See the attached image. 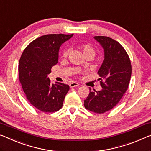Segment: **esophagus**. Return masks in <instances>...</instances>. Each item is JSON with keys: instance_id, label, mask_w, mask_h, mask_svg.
<instances>
[{"instance_id": "1", "label": "esophagus", "mask_w": 151, "mask_h": 151, "mask_svg": "<svg viewBox=\"0 0 151 151\" xmlns=\"http://www.w3.org/2000/svg\"><path fill=\"white\" fill-rule=\"evenodd\" d=\"M69 85H70V87L72 88V87H75L79 86V84H78V83H76V82H72L70 83Z\"/></svg>"}]
</instances>
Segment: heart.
<instances>
[{"label":"heart","mask_w":151,"mask_h":151,"mask_svg":"<svg viewBox=\"0 0 151 151\" xmlns=\"http://www.w3.org/2000/svg\"><path fill=\"white\" fill-rule=\"evenodd\" d=\"M79 48L81 49L84 55H91L93 57L94 55L96 53L95 49L92 47L91 45L89 44H82L79 46ZM68 55V51L65 50L62 53V57L63 58H66Z\"/></svg>","instance_id":"b5f03b06"}]
</instances>
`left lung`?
I'll return each mask as SVG.
<instances>
[{"label":"left lung","mask_w":151,"mask_h":151,"mask_svg":"<svg viewBox=\"0 0 151 151\" xmlns=\"http://www.w3.org/2000/svg\"><path fill=\"white\" fill-rule=\"evenodd\" d=\"M94 39L104 51V61L98 72L102 89L90 91L84 106L90 111L102 114L113 109L127 91L132 65L128 54L119 42L104 36H96Z\"/></svg>","instance_id":"1"}]
</instances>
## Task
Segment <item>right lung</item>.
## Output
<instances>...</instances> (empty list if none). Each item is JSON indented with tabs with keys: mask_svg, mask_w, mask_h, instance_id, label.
I'll return each mask as SVG.
<instances>
[{
	"mask_svg": "<svg viewBox=\"0 0 151 151\" xmlns=\"http://www.w3.org/2000/svg\"><path fill=\"white\" fill-rule=\"evenodd\" d=\"M73 36H41L26 47L20 58L18 70L22 89L30 104L40 111L53 112L62 109L69 85L58 82L51 84L47 75L58 62L60 46Z\"/></svg>",
	"mask_w": 151,
	"mask_h": 151,
	"instance_id": "right-lung-1",
	"label": "right lung"
}]
</instances>
